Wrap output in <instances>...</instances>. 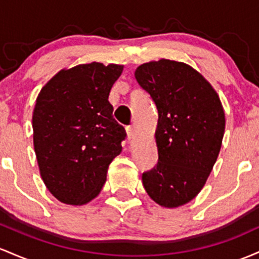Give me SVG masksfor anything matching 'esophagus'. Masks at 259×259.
Masks as SVG:
<instances>
[{
  "label": "esophagus",
  "mask_w": 259,
  "mask_h": 259,
  "mask_svg": "<svg viewBox=\"0 0 259 259\" xmlns=\"http://www.w3.org/2000/svg\"><path fill=\"white\" fill-rule=\"evenodd\" d=\"M126 132H127V138H128V141H132L133 138H135V128L133 127H126Z\"/></svg>",
  "instance_id": "1"
}]
</instances>
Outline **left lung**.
<instances>
[{"label": "left lung", "mask_w": 259, "mask_h": 259, "mask_svg": "<svg viewBox=\"0 0 259 259\" xmlns=\"http://www.w3.org/2000/svg\"><path fill=\"white\" fill-rule=\"evenodd\" d=\"M135 77L158 109V164L143 172L154 202L166 208L192 200L205 185L219 155L225 114L210 83L184 62L143 63Z\"/></svg>", "instance_id": "8db88e82"}]
</instances>
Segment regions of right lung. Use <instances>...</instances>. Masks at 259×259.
<instances>
[{"instance_id": "right-lung-1", "label": "right lung", "mask_w": 259, "mask_h": 259, "mask_svg": "<svg viewBox=\"0 0 259 259\" xmlns=\"http://www.w3.org/2000/svg\"><path fill=\"white\" fill-rule=\"evenodd\" d=\"M123 66L84 63L62 69L37 95L33 139L40 175L60 202L82 205L100 193L126 131L109 94Z\"/></svg>"}]
</instances>
